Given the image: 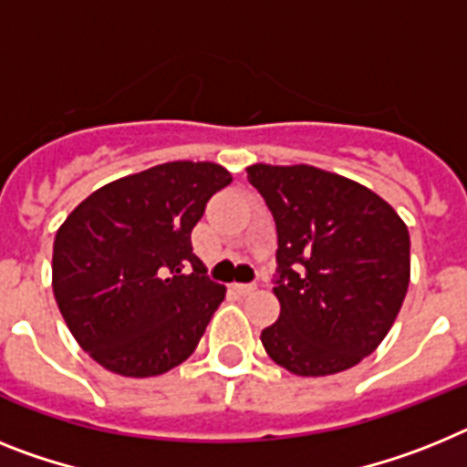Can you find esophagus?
Listing matches in <instances>:
<instances>
[{"label": "esophagus", "instance_id": "34e87169", "mask_svg": "<svg viewBox=\"0 0 467 467\" xmlns=\"http://www.w3.org/2000/svg\"><path fill=\"white\" fill-rule=\"evenodd\" d=\"M234 292L242 294V296H246V294H254L256 292V282H249V285H234Z\"/></svg>", "mask_w": 467, "mask_h": 467}]
</instances>
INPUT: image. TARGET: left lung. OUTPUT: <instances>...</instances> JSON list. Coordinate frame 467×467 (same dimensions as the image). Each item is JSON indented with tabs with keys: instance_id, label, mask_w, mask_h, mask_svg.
I'll list each match as a JSON object with an SVG mask.
<instances>
[{
	"instance_id": "left-lung-1",
	"label": "left lung",
	"mask_w": 467,
	"mask_h": 467,
	"mask_svg": "<svg viewBox=\"0 0 467 467\" xmlns=\"http://www.w3.org/2000/svg\"><path fill=\"white\" fill-rule=\"evenodd\" d=\"M277 230L280 318L261 332L277 366L301 378L370 356L410 280L406 223L368 187L313 166L246 168Z\"/></svg>"
}]
</instances>
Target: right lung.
<instances>
[{
  "instance_id": "add662e5",
  "label": "right lung",
  "mask_w": 467,
  "mask_h": 467,
  "mask_svg": "<svg viewBox=\"0 0 467 467\" xmlns=\"http://www.w3.org/2000/svg\"><path fill=\"white\" fill-rule=\"evenodd\" d=\"M230 182L218 163L171 161L99 187L58 227L54 296L99 366L154 378L197 348L225 287L192 252V227Z\"/></svg>"
}]
</instances>
